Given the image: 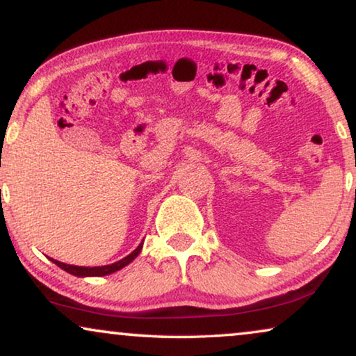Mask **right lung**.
<instances>
[{"label":"right lung","instance_id":"right-lung-1","mask_svg":"<svg viewBox=\"0 0 356 356\" xmlns=\"http://www.w3.org/2000/svg\"><path fill=\"white\" fill-rule=\"evenodd\" d=\"M141 247H143V242L136 247L135 250L131 252L130 255H127L125 259L118 260V261H115V264H112V265H106V266H92V268H88V266H74V265L60 264V261L54 260V259H49V260L54 261V264L58 265L59 268H63L64 271L70 273V275H75V276H106V275H111V273H115L118 270H122L123 266H127L128 264H130V261L135 260L136 257L140 255Z\"/></svg>","mask_w":356,"mask_h":356}]
</instances>
